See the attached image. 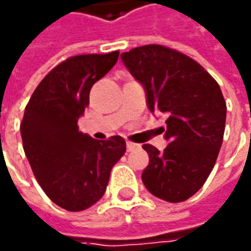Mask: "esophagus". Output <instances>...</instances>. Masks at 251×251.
<instances>
[{"mask_svg":"<svg viewBox=\"0 0 251 251\" xmlns=\"http://www.w3.org/2000/svg\"><path fill=\"white\" fill-rule=\"evenodd\" d=\"M126 147H127V151H133L134 148L139 147V144H134L132 141H127V143H126Z\"/></svg>","mask_w":251,"mask_h":251,"instance_id":"1","label":"esophagus"}]
</instances>
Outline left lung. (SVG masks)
Listing matches in <instances>:
<instances>
[{
	"label": "left lung",
	"instance_id": "8db88e82",
	"mask_svg": "<svg viewBox=\"0 0 251 251\" xmlns=\"http://www.w3.org/2000/svg\"><path fill=\"white\" fill-rule=\"evenodd\" d=\"M147 95L152 114H165V139L150 156L143 183L166 202H184L202 188L217 161L226 129V104L219 83L199 63L162 45H144L121 54Z\"/></svg>",
	"mask_w": 251,
	"mask_h": 251
}]
</instances>
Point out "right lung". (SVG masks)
Masks as SVG:
<instances>
[{
    "label": "right lung",
    "instance_id": "1",
    "mask_svg": "<svg viewBox=\"0 0 251 251\" xmlns=\"http://www.w3.org/2000/svg\"><path fill=\"white\" fill-rule=\"evenodd\" d=\"M119 52L78 54L61 61L34 90L20 125L25 156L48 198L68 211L95 204L107 190L125 140L92 139L78 130L93 83L118 60Z\"/></svg>",
    "mask_w": 251,
    "mask_h": 251
}]
</instances>
